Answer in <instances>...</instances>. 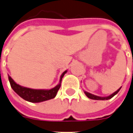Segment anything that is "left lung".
Returning a JSON list of instances; mask_svg holds the SVG:
<instances>
[{
	"instance_id": "obj_1",
	"label": "left lung",
	"mask_w": 133,
	"mask_h": 133,
	"mask_svg": "<svg viewBox=\"0 0 133 133\" xmlns=\"http://www.w3.org/2000/svg\"><path fill=\"white\" fill-rule=\"evenodd\" d=\"M118 89L116 91V92H115L114 93H112L111 95H110V96H108V97H106V98H101V97H99V96H96V95H92V94H90V93H89V92H85V95H86V96L88 97V98H89L90 99H92V100H109V99H110V98H112L113 96H115V95L117 94V92H119V90H120Z\"/></svg>"
}]
</instances>
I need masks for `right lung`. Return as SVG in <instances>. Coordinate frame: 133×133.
<instances>
[{
  "label": "right lung",
  "mask_w": 133,
  "mask_h": 133,
  "mask_svg": "<svg viewBox=\"0 0 133 133\" xmlns=\"http://www.w3.org/2000/svg\"><path fill=\"white\" fill-rule=\"evenodd\" d=\"M66 70L62 74L60 82L62 81V78L66 73ZM8 80L10 82V86L15 92L21 96L24 100L31 103H40L45 100H50L54 98L57 95L58 90L61 88V83H59L54 88L50 90H34L21 87L16 84L10 76H8Z\"/></svg>",
  "instance_id": "obj_1"
}]
</instances>
